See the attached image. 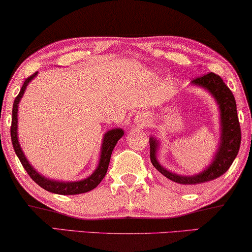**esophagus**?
I'll return each mask as SVG.
<instances>
[{
	"label": "esophagus",
	"mask_w": 252,
	"mask_h": 252,
	"mask_svg": "<svg viewBox=\"0 0 252 252\" xmlns=\"http://www.w3.org/2000/svg\"><path fill=\"white\" fill-rule=\"evenodd\" d=\"M137 124H139V126H140V127H142V126H144V125H146V123H144L142 119H141V120H139V123H137Z\"/></svg>",
	"instance_id": "1"
}]
</instances>
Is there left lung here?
<instances>
[{"instance_id": "1", "label": "left lung", "mask_w": 252, "mask_h": 252, "mask_svg": "<svg viewBox=\"0 0 252 252\" xmlns=\"http://www.w3.org/2000/svg\"><path fill=\"white\" fill-rule=\"evenodd\" d=\"M192 85L205 88L218 103L220 110V143L213 158L212 163L208 168L201 173L187 177V175H179L167 171L157 160L158 141L155 137H150V160L154 167L160 172L164 177L170 179L171 181L177 182L186 187L195 186L203 182H208L221 177L225 172L230 167L234 159L237 156L241 144V128L237 117L236 102L233 93L227 87L225 82L218 74L210 72V73L196 78L191 81Z\"/></svg>"}]
</instances>
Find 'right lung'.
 I'll return each instance as SVG.
<instances>
[{
    "instance_id": "right-lung-1",
    "label": "right lung",
    "mask_w": 252,
    "mask_h": 252,
    "mask_svg": "<svg viewBox=\"0 0 252 252\" xmlns=\"http://www.w3.org/2000/svg\"><path fill=\"white\" fill-rule=\"evenodd\" d=\"M37 72L33 73L31 77H29L24 81V85L22 89H20L19 94L17 95L15 98V102H13L12 106V122H11V128H10V133H11V141L13 149H15V153L17 156H18L20 163H22L23 167L25 168L27 173L31 178H32L33 181H35L40 187H42L46 190L54 192V194H60V195H77V194H82V192H87L92 189L96 188L98 186L99 182L103 180V178L105 177L106 171H108L110 158H111V154L113 151V148L116 147L118 140L124 135V130L122 128H115L110 129L109 132H106L103 136V143L101 148V157H99L98 166L94 171L91 177L84 179V180L80 181H71V182H63V181H56V180H50V179L44 178L43 175L34 170L32 165L29 163L27 158L24 155L22 148L19 146L18 136H17V128H18V104L20 102V98L23 97L24 93H25V89L27 85L30 84V81L36 77Z\"/></svg>"
}]
</instances>
